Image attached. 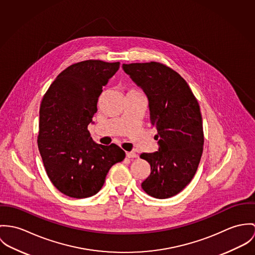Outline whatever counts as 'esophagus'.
Segmentation results:
<instances>
[{"instance_id":"34e87169","label":"esophagus","mask_w":255,"mask_h":255,"mask_svg":"<svg viewBox=\"0 0 255 255\" xmlns=\"http://www.w3.org/2000/svg\"><path fill=\"white\" fill-rule=\"evenodd\" d=\"M126 156L129 158H136V157H138V154L135 151H127Z\"/></svg>"}]
</instances>
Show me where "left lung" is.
Returning a JSON list of instances; mask_svg holds the SVG:
<instances>
[{
  "instance_id": "1",
  "label": "left lung",
  "mask_w": 255,
  "mask_h": 255,
  "mask_svg": "<svg viewBox=\"0 0 255 255\" xmlns=\"http://www.w3.org/2000/svg\"><path fill=\"white\" fill-rule=\"evenodd\" d=\"M148 100L150 123L159 148L140 157L150 165L142 190L155 198L176 196L192 181L203 150L198 100L183 77L165 64L150 61L122 65Z\"/></svg>"
}]
</instances>
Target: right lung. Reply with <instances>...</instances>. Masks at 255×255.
<instances>
[{
	"label": "right lung",
	"mask_w": 255,
	"mask_h": 255,
	"mask_svg": "<svg viewBox=\"0 0 255 255\" xmlns=\"http://www.w3.org/2000/svg\"><path fill=\"white\" fill-rule=\"evenodd\" d=\"M119 64L97 59L74 63L57 75L42 100L39 151L51 182L67 197L96 195L111 167L125 158L122 148L97 143L88 130L99 97Z\"/></svg>",
	"instance_id": "right-lung-1"
}]
</instances>
